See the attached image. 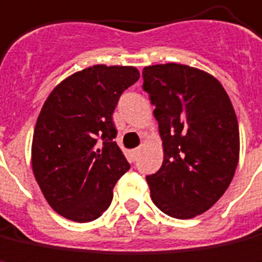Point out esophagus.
Listing matches in <instances>:
<instances>
[{
    "label": "esophagus",
    "instance_id": "obj_1",
    "mask_svg": "<svg viewBox=\"0 0 262 262\" xmlns=\"http://www.w3.org/2000/svg\"><path fill=\"white\" fill-rule=\"evenodd\" d=\"M138 154H140V148H135L131 151V158H133V161H135V160H137Z\"/></svg>",
    "mask_w": 262,
    "mask_h": 262
}]
</instances>
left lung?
<instances>
[{
    "mask_svg": "<svg viewBox=\"0 0 262 262\" xmlns=\"http://www.w3.org/2000/svg\"><path fill=\"white\" fill-rule=\"evenodd\" d=\"M154 105L164 161L147 176L152 203L169 217L188 220L210 210L234 177L239 154L235 111L210 74L181 64L142 70Z\"/></svg>",
    "mask_w": 262,
    "mask_h": 262,
    "instance_id": "8db88e82",
    "label": "left lung"
}]
</instances>
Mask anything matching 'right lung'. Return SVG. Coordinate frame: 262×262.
Masks as SVG:
<instances>
[{
	"label": "right lung",
	"mask_w": 262,
	"mask_h": 262,
	"mask_svg": "<svg viewBox=\"0 0 262 262\" xmlns=\"http://www.w3.org/2000/svg\"><path fill=\"white\" fill-rule=\"evenodd\" d=\"M134 67L94 66L54 88L32 138V171L45 200L59 215L94 221L113 201V188L129 169L114 138L113 114L135 84Z\"/></svg>",
	"instance_id": "1"
}]
</instances>
